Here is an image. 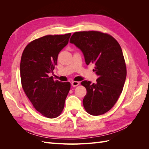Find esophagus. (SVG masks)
Listing matches in <instances>:
<instances>
[{
	"label": "esophagus",
	"mask_w": 149,
	"mask_h": 149,
	"mask_svg": "<svg viewBox=\"0 0 149 149\" xmlns=\"http://www.w3.org/2000/svg\"><path fill=\"white\" fill-rule=\"evenodd\" d=\"M71 84L73 87H75V86H78L79 84V83L78 81H73L71 83Z\"/></svg>",
	"instance_id": "esophagus-1"
}]
</instances>
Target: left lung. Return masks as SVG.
<instances>
[{"instance_id":"obj_1","label":"left lung","mask_w":149,"mask_h":149,"mask_svg":"<svg viewBox=\"0 0 149 149\" xmlns=\"http://www.w3.org/2000/svg\"><path fill=\"white\" fill-rule=\"evenodd\" d=\"M70 42L81 50L87 65H95L93 70L98 76L95 83H81L87 91L83 100L84 109L93 116L104 114L118 101L127 74L120 45L111 35L97 31L75 32Z\"/></svg>"}]
</instances>
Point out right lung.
Instances as JSON below:
<instances>
[{"label": "right lung", "instance_id": "right-lung-1", "mask_svg": "<svg viewBox=\"0 0 149 149\" xmlns=\"http://www.w3.org/2000/svg\"><path fill=\"white\" fill-rule=\"evenodd\" d=\"M71 33L46 35L29 43L20 61L22 86L35 109L48 118L59 116L63 109L71 84L53 80L58 55L68 43Z\"/></svg>", "mask_w": 149, "mask_h": 149}]
</instances>
